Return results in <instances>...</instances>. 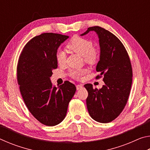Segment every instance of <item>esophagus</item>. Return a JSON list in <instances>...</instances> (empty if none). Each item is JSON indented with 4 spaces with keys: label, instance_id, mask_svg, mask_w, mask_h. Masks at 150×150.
<instances>
[{
    "label": "esophagus",
    "instance_id": "esophagus-1",
    "mask_svg": "<svg viewBox=\"0 0 150 150\" xmlns=\"http://www.w3.org/2000/svg\"><path fill=\"white\" fill-rule=\"evenodd\" d=\"M83 87L82 85H76V88H77V90H79V89H81V88H82Z\"/></svg>",
    "mask_w": 150,
    "mask_h": 150
}]
</instances>
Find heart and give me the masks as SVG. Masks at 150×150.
<instances>
[{
  "label": "heart",
  "instance_id": "b5f03b06",
  "mask_svg": "<svg viewBox=\"0 0 150 150\" xmlns=\"http://www.w3.org/2000/svg\"><path fill=\"white\" fill-rule=\"evenodd\" d=\"M93 46V42L90 40L78 35L73 37L66 45V47L68 50L83 56L85 62L89 63H95L98 57V50ZM55 59L58 65H63L66 62L65 53L62 50L57 51L55 55ZM87 71L88 70L85 68L71 69L69 71V75L76 79H81Z\"/></svg>",
  "mask_w": 150,
  "mask_h": 150
}]
</instances>
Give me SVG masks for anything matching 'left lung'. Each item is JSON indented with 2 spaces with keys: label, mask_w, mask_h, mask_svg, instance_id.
<instances>
[{
  "label": "left lung",
  "mask_w": 150,
  "mask_h": 150,
  "mask_svg": "<svg viewBox=\"0 0 150 150\" xmlns=\"http://www.w3.org/2000/svg\"><path fill=\"white\" fill-rule=\"evenodd\" d=\"M90 31L98 35L100 48V60L96 70L104 76L105 85L100 89L86 84L88 112L93 120L108 123L120 115L128 101L132 83V69L126 48L116 35L100 26L90 27L81 34Z\"/></svg>",
  "instance_id": "left-lung-1"
}]
</instances>
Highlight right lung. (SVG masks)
Returning <instances> with one entry per match:
<instances>
[{"label": "right lung", "mask_w": 150, "mask_h": 150, "mask_svg": "<svg viewBox=\"0 0 150 150\" xmlns=\"http://www.w3.org/2000/svg\"><path fill=\"white\" fill-rule=\"evenodd\" d=\"M69 36L44 33L31 39L20 54L17 80L22 98L30 113L44 125L53 126L65 118L68 105L76 91L66 81L59 88L53 87L50 77L57 69L55 55Z\"/></svg>", "instance_id": "add662e5"}]
</instances>
